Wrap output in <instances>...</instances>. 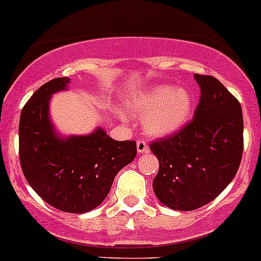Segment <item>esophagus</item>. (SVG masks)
<instances>
[{
	"instance_id": "1",
	"label": "esophagus",
	"mask_w": 261,
	"mask_h": 261,
	"mask_svg": "<svg viewBox=\"0 0 261 261\" xmlns=\"http://www.w3.org/2000/svg\"><path fill=\"white\" fill-rule=\"evenodd\" d=\"M137 151L140 152V154H146V152H149V146H147V143L145 142V141H138Z\"/></svg>"
}]
</instances>
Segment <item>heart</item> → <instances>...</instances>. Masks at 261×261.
<instances>
[{
  "label": "heart",
  "mask_w": 261,
  "mask_h": 261,
  "mask_svg": "<svg viewBox=\"0 0 261 261\" xmlns=\"http://www.w3.org/2000/svg\"><path fill=\"white\" fill-rule=\"evenodd\" d=\"M194 107L193 92L173 84L152 85L130 93L125 99L126 111L143 116V130L152 137H167L181 130L193 118ZM118 114L125 119L124 112Z\"/></svg>",
  "instance_id": "b5f03b06"
}]
</instances>
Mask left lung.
Instances as JSON below:
<instances>
[{"instance_id": "obj_1", "label": "left lung", "mask_w": 261, "mask_h": 261, "mask_svg": "<svg viewBox=\"0 0 261 261\" xmlns=\"http://www.w3.org/2000/svg\"><path fill=\"white\" fill-rule=\"evenodd\" d=\"M194 79L200 88L194 119L150 145L159 160L155 195L177 211H193L219 197L236 176L243 151L240 102L217 79Z\"/></svg>"}]
</instances>
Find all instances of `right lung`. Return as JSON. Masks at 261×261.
I'll return each mask as SVG.
<instances>
[{"label":"right lung","instance_id":"obj_1","mask_svg":"<svg viewBox=\"0 0 261 261\" xmlns=\"http://www.w3.org/2000/svg\"><path fill=\"white\" fill-rule=\"evenodd\" d=\"M71 79L38 88L20 114L19 156L25 180L50 205L84 214L101 204L114 178L137 155L135 141H115L101 126L83 136H61L50 119V99Z\"/></svg>","mask_w":261,"mask_h":261}]
</instances>
